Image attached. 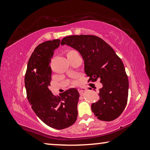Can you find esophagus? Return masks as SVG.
Wrapping results in <instances>:
<instances>
[{"label": "esophagus", "instance_id": "esophagus-1", "mask_svg": "<svg viewBox=\"0 0 150 150\" xmlns=\"http://www.w3.org/2000/svg\"><path fill=\"white\" fill-rule=\"evenodd\" d=\"M85 91H86V88H84V87H81V88H78L79 93L81 95H82V94L83 93V92H85Z\"/></svg>", "mask_w": 150, "mask_h": 150}]
</instances>
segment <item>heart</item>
Listing matches in <instances>:
<instances>
[{"label":"heart","mask_w":150,"mask_h":150,"mask_svg":"<svg viewBox=\"0 0 150 150\" xmlns=\"http://www.w3.org/2000/svg\"><path fill=\"white\" fill-rule=\"evenodd\" d=\"M73 52H75V51H73V50H71V51H69V52H67V54H70V53Z\"/></svg>","instance_id":"heart-1"}]
</instances>
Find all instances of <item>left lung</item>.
<instances>
[{
  "label": "left lung",
  "instance_id": "left-lung-1",
  "mask_svg": "<svg viewBox=\"0 0 150 150\" xmlns=\"http://www.w3.org/2000/svg\"><path fill=\"white\" fill-rule=\"evenodd\" d=\"M61 44L69 45L82 55L88 81L100 79V99L91 105L94 115L103 121L117 118L126 106L129 83L123 63L115 50L93 35H69L63 38Z\"/></svg>",
  "mask_w": 150,
  "mask_h": 150
}]
</instances>
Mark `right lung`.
<instances>
[{"label":"right lung","mask_w":150,"mask_h":150,"mask_svg":"<svg viewBox=\"0 0 150 150\" xmlns=\"http://www.w3.org/2000/svg\"><path fill=\"white\" fill-rule=\"evenodd\" d=\"M60 40L44 42L35 48L27 65L24 77L27 98L32 108L42 122L62 130L75 122L79 93L74 88L54 96L50 90L52 69L50 66Z\"/></svg>","instance_id":"obj_1"}]
</instances>
